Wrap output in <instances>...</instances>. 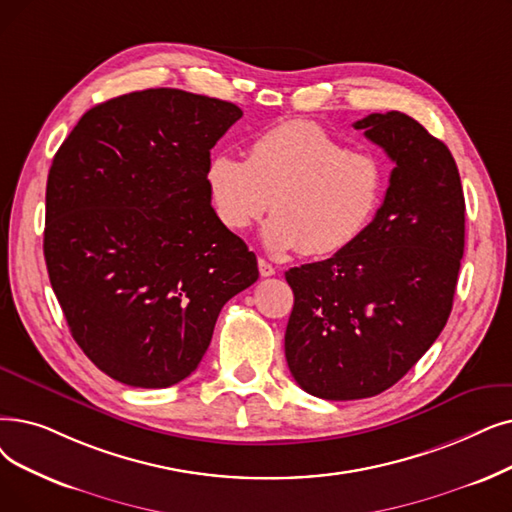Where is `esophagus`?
<instances>
[{"instance_id": "34e87169", "label": "esophagus", "mask_w": 512, "mask_h": 512, "mask_svg": "<svg viewBox=\"0 0 512 512\" xmlns=\"http://www.w3.org/2000/svg\"><path fill=\"white\" fill-rule=\"evenodd\" d=\"M257 265H259V274H261V278H270V276H274L276 274V268L272 263H268L265 259H257Z\"/></svg>"}]
</instances>
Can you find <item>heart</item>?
<instances>
[{
    "instance_id": "1",
    "label": "heart",
    "mask_w": 512,
    "mask_h": 512,
    "mask_svg": "<svg viewBox=\"0 0 512 512\" xmlns=\"http://www.w3.org/2000/svg\"><path fill=\"white\" fill-rule=\"evenodd\" d=\"M211 207L232 232L265 213L261 230L272 253L337 255L358 242L379 213L387 171L368 150H351L314 121H284L259 133L247 161L217 152L205 169Z\"/></svg>"
}]
</instances>
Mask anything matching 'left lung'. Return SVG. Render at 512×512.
Segmentation results:
<instances>
[{"mask_svg":"<svg viewBox=\"0 0 512 512\" xmlns=\"http://www.w3.org/2000/svg\"><path fill=\"white\" fill-rule=\"evenodd\" d=\"M395 163L366 234L330 259L288 270L295 305L284 353L297 385L322 399L393 387L446 326L464 253V194L452 152L412 117L353 123Z\"/></svg>","mask_w":512,"mask_h":512,"instance_id":"obj_1","label":"left lung"}]
</instances>
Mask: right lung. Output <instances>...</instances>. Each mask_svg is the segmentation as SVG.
Returning <instances> with one entry per match:
<instances>
[{
	"instance_id": "obj_1",
	"label": "right lung",
	"mask_w": 512,
	"mask_h": 512,
	"mask_svg": "<svg viewBox=\"0 0 512 512\" xmlns=\"http://www.w3.org/2000/svg\"><path fill=\"white\" fill-rule=\"evenodd\" d=\"M240 117L232 102L159 87L90 108L56 152L43 255L73 339L110 379L184 381L221 307L259 278L205 186L211 148Z\"/></svg>"
}]
</instances>
